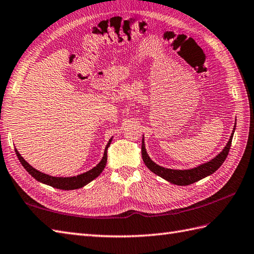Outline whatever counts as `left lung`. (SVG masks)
I'll return each instance as SVG.
<instances>
[{
  "instance_id": "left-lung-1",
  "label": "left lung",
  "mask_w": 254,
  "mask_h": 254,
  "mask_svg": "<svg viewBox=\"0 0 254 254\" xmlns=\"http://www.w3.org/2000/svg\"><path fill=\"white\" fill-rule=\"evenodd\" d=\"M235 127L231 135V138L228 140V143L226 144L225 147H224V149L220 152V154L215 158L212 159V160L205 162L203 164H200V166H198L197 168H192L190 170H173V169H167V168L158 166L157 163H155L149 158L148 154H147L144 138L141 140V157H143V160H144V163L146 164V167L148 168L151 172H154L155 174L160 176V178L175 185H181V186L190 185L192 183L198 182L200 180L207 178V176L211 175L212 173H214L215 171L222 166L223 162L225 161V159L232 146V139L235 132Z\"/></svg>"
}]
</instances>
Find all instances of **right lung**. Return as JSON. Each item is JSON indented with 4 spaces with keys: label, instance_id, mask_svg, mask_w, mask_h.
<instances>
[{
    "label": "right lung",
    "instance_id": "1",
    "mask_svg": "<svg viewBox=\"0 0 254 254\" xmlns=\"http://www.w3.org/2000/svg\"><path fill=\"white\" fill-rule=\"evenodd\" d=\"M111 140H113V137L109 139L108 144L105 148L104 157L96 167H94L92 170L87 171V172H85L83 174L71 176V178H56V176H51L49 174L40 172V171L35 170L33 167H31L30 164H29L25 160V159L20 156L18 150H17L16 148H15V151H16L17 157H18V159H19L20 163L22 164V167L25 168L27 170V172L31 176H33L35 180L41 182V183H43V184L50 185L54 188H58V190H78V188L85 186L86 184H88V183L92 182L94 179H96L97 176L103 172V170L106 167V163H107V149L111 143Z\"/></svg>",
    "mask_w": 254,
    "mask_h": 254
}]
</instances>
